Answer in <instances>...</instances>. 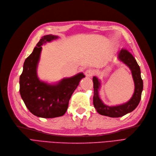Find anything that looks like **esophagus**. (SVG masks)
Listing matches in <instances>:
<instances>
[{"label":"esophagus","instance_id":"34e87169","mask_svg":"<svg viewBox=\"0 0 156 156\" xmlns=\"http://www.w3.org/2000/svg\"><path fill=\"white\" fill-rule=\"evenodd\" d=\"M94 74V71L91 69L87 70L85 72V75L86 77H91V76H92Z\"/></svg>","mask_w":156,"mask_h":156}]
</instances>
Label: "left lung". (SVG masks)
I'll return each mask as SVG.
<instances>
[{
  "instance_id": "obj_1",
  "label": "left lung",
  "mask_w": 156,
  "mask_h": 156,
  "mask_svg": "<svg viewBox=\"0 0 156 156\" xmlns=\"http://www.w3.org/2000/svg\"><path fill=\"white\" fill-rule=\"evenodd\" d=\"M117 57L120 61L125 63L130 69L134 80L135 89L133 97L129 101L120 105L109 107L105 105L99 98L98 90L100 86V82L97 77H93L94 90L93 102L95 109L98 113L109 117H122L134 110L140 101L143 90V80L141 78L140 69L133 55L128 50L122 49L118 53Z\"/></svg>"
}]
</instances>
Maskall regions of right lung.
Returning <instances> with one entry per match:
<instances>
[{
    "mask_svg": "<svg viewBox=\"0 0 156 156\" xmlns=\"http://www.w3.org/2000/svg\"><path fill=\"white\" fill-rule=\"evenodd\" d=\"M57 38V36L52 35L41 37L32 53L25 60L23 72L20 77V93L23 101L30 112L39 117L62 116L68 109L72 94L80 81L85 77L83 73H79L52 85L39 80L37 76V67L41 46Z\"/></svg>",
    "mask_w": 156,
    "mask_h": 156,
    "instance_id": "right-lung-1",
    "label": "right lung"
}]
</instances>
